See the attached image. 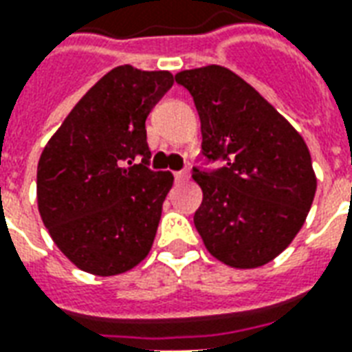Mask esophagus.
Masks as SVG:
<instances>
[{"mask_svg":"<svg viewBox=\"0 0 352 352\" xmlns=\"http://www.w3.org/2000/svg\"><path fill=\"white\" fill-rule=\"evenodd\" d=\"M173 177H175V181H186V179H188V171H186V169H183V171H175Z\"/></svg>","mask_w":352,"mask_h":352,"instance_id":"obj_1","label":"esophagus"}]
</instances>
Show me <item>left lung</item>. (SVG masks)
Here are the masks:
<instances>
[{
  "instance_id": "8db88e82",
  "label": "left lung",
  "mask_w": 352,
  "mask_h": 352,
  "mask_svg": "<svg viewBox=\"0 0 352 352\" xmlns=\"http://www.w3.org/2000/svg\"><path fill=\"white\" fill-rule=\"evenodd\" d=\"M201 122L194 166L204 199L194 224L207 251L232 267H258L287 249L305 222L317 190L302 135L251 85L222 65L175 75Z\"/></svg>"
}]
</instances>
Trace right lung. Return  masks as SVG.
<instances>
[{"instance_id": "1", "label": "right lung", "mask_w": 352, "mask_h": 352, "mask_svg": "<svg viewBox=\"0 0 352 352\" xmlns=\"http://www.w3.org/2000/svg\"><path fill=\"white\" fill-rule=\"evenodd\" d=\"M171 85L169 72L118 65L80 98L43 151L39 213L82 272L118 275L153 247L173 175L148 168L145 120Z\"/></svg>"}]
</instances>
